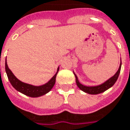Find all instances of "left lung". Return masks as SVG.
<instances>
[{
  "mask_svg": "<svg viewBox=\"0 0 130 130\" xmlns=\"http://www.w3.org/2000/svg\"><path fill=\"white\" fill-rule=\"evenodd\" d=\"M121 64L119 67L118 70L117 71V73H115L112 77H111L109 79H108L106 82H105L104 83L100 85H96V86H85L82 84H81L78 79L77 75L74 73L75 76V82H76V85L79 88V89H81L82 91L89 93V94H99L101 93L104 91H106V90H108V88H111L115 83L116 82V81L118 80V78L119 76V74L121 72Z\"/></svg>",
  "mask_w": 130,
  "mask_h": 130,
  "instance_id": "left-lung-1",
  "label": "left lung"
}]
</instances>
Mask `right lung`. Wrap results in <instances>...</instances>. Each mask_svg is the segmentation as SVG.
Wrapping results in <instances>:
<instances>
[{
    "label": "right lung",
    "instance_id": "right-lung-1",
    "mask_svg": "<svg viewBox=\"0 0 130 130\" xmlns=\"http://www.w3.org/2000/svg\"><path fill=\"white\" fill-rule=\"evenodd\" d=\"M5 70H6V73L7 75L9 82L11 83L12 86L16 90L30 97H39L48 93L54 87L55 84L56 76L59 70V67L57 68V73H55V75L47 83L40 86H34L32 85H29V84L22 82L20 80H19L14 75V74L12 73V71L9 69L7 63V58H6V63H5Z\"/></svg>",
    "mask_w": 130,
    "mask_h": 130
}]
</instances>
